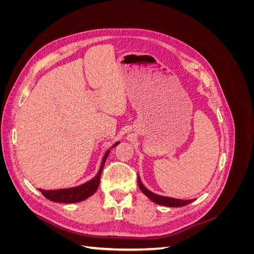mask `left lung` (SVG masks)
<instances>
[{"label":"left lung","instance_id":"obj_1","mask_svg":"<svg viewBox=\"0 0 254 254\" xmlns=\"http://www.w3.org/2000/svg\"><path fill=\"white\" fill-rule=\"evenodd\" d=\"M137 183H139V187L141 189V190L143 193L147 196L150 200H152L153 202H156L160 205H166V206H174V207H180V206H184L190 202H193L195 199H191V200H182V199H176V198H171V197H164V196H160L157 194H153L152 191H150L149 190L146 189L143 183L140 179V177L137 176Z\"/></svg>","mask_w":254,"mask_h":254}]
</instances>
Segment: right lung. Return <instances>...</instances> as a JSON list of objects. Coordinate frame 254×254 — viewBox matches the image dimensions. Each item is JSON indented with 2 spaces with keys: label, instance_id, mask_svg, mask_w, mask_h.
I'll return each instance as SVG.
<instances>
[{
  "label": "right lung",
  "instance_id": "1",
  "mask_svg": "<svg viewBox=\"0 0 254 254\" xmlns=\"http://www.w3.org/2000/svg\"><path fill=\"white\" fill-rule=\"evenodd\" d=\"M119 144V142L117 144H114L112 146V148L115 147ZM111 149L107 150V152L105 153V156L103 158L102 161V165L99 171L97 173V175L94 177L93 179L81 184L79 187H76L73 189H64V190H39L42 195L44 197H47L50 200L54 201V202H61V203H75V202H79L87 199L88 197L93 195L98 186H99V181H101V175L103 172L104 165L106 163V160L109 156V152Z\"/></svg>",
  "mask_w": 254,
  "mask_h": 254
}]
</instances>
